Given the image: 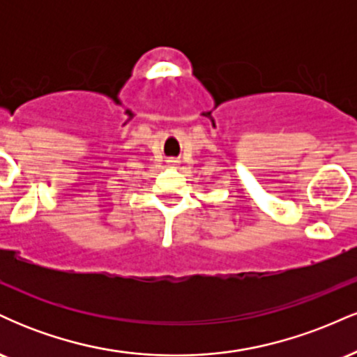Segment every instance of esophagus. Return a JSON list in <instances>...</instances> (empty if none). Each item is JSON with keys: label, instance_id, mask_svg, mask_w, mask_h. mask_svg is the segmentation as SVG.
Instances as JSON below:
<instances>
[{"label": "esophagus", "instance_id": "esophagus-1", "mask_svg": "<svg viewBox=\"0 0 357 357\" xmlns=\"http://www.w3.org/2000/svg\"><path fill=\"white\" fill-rule=\"evenodd\" d=\"M169 165H176V161H174V159H171V161H169Z\"/></svg>", "mask_w": 357, "mask_h": 357}]
</instances>
